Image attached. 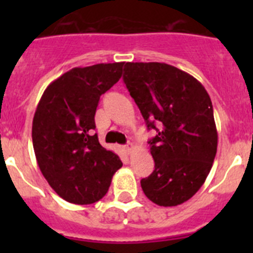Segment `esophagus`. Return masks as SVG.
<instances>
[{
    "instance_id": "34e87169",
    "label": "esophagus",
    "mask_w": 253,
    "mask_h": 253,
    "mask_svg": "<svg viewBox=\"0 0 253 253\" xmlns=\"http://www.w3.org/2000/svg\"><path fill=\"white\" fill-rule=\"evenodd\" d=\"M133 149H134L133 143H131V142H128V144H126V146H125V151L128 152V153H130V152L133 151Z\"/></svg>"
}]
</instances>
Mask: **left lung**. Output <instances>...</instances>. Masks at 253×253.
Segmentation results:
<instances>
[{
  "label": "left lung",
  "mask_w": 253,
  "mask_h": 253,
  "mask_svg": "<svg viewBox=\"0 0 253 253\" xmlns=\"http://www.w3.org/2000/svg\"><path fill=\"white\" fill-rule=\"evenodd\" d=\"M124 84L147 128L154 169L140 180L143 193L160 207H176L193 198L209 175L218 146L213 105L200 82L158 62L124 66Z\"/></svg>",
  "instance_id": "obj_1"
}]
</instances>
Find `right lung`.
<instances>
[{"label": "right lung", "instance_id": "add662e5", "mask_svg": "<svg viewBox=\"0 0 253 253\" xmlns=\"http://www.w3.org/2000/svg\"><path fill=\"white\" fill-rule=\"evenodd\" d=\"M123 64L72 68L46 87L38 104L31 131L38 166L66 202H99L123 166L93 134L100 96L119 81Z\"/></svg>", "mask_w": 253, "mask_h": 253}]
</instances>
